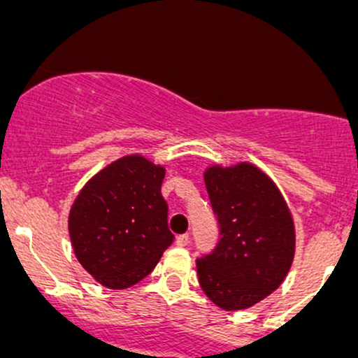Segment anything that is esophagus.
I'll list each match as a JSON object with an SVG mask.
<instances>
[{
  "label": "esophagus",
  "instance_id": "1",
  "mask_svg": "<svg viewBox=\"0 0 358 358\" xmlns=\"http://www.w3.org/2000/svg\"><path fill=\"white\" fill-rule=\"evenodd\" d=\"M188 241H190L188 234H180V236L176 237V244H178L180 248H185V245L188 244Z\"/></svg>",
  "mask_w": 358,
  "mask_h": 358
}]
</instances>
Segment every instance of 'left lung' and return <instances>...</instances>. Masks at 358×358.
I'll list each match as a JSON object with an SVG mask.
<instances>
[{
  "label": "left lung",
  "instance_id": "obj_1",
  "mask_svg": "<svg viewBox=\"0 0 358 358\" xmlns=\"http://www.w3.org/2000/svg\"><path fill=\"white\" fill-rule=\"evenodd\" d=\"M205 187L220 239L196 259L200 286L217 306L244 310L286 278L294 257L293 219L276 185L249 163L208 168Z\"/></svg>",
  "mask_w": 358,
  "mask_h": 358
}]
</instances>
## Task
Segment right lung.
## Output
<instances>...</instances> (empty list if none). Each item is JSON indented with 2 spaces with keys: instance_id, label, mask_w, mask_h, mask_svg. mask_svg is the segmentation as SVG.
<instances>
[{
  "instance_id": "add662e5",
  "label": "right lung",
  "mask_w": 358,
  "mask_h": 358,
  "mask_svg": "<svg viewBox=\"0 0 358 358\" xmlns=\"http://www.w3.org/2000/svg\"><path fill=\"white\" fill-rule=\"evenodd\" d=\"M165 168L124 156L82 188L69 215L73 252L85 271L110 289L146 278L173 242L162 195Z\"/></svg>"
}]
</instances>
